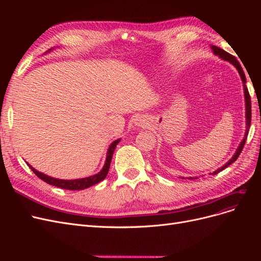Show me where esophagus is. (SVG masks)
<instances>
[{
    "label": "esophagus",
    "instance_id": "1",
    "mask_svg": "<svg viewBox=\"0 0 261 261\" xmlns=\"http://www.w3.org/2000/svg\"><path fill=\"white\" fill-rule=\"evenodd\" d=\"M140 124H141V123H139V124H138V125H140Z\"/></svg>",
    "mask_w": 261,
    "mask_h": 261
}]
</instances>
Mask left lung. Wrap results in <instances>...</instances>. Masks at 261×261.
Returning <instances> with one entry per match:
<instances>
[{
  "label": "left lung",
  "instance_id": "obj_1",
  "mask_svg": "<svg viewBox=\"0 0 261 261\" xmlns=\"http://www.w3.org/2000/svg\"><path fill=\"white\" fill-rule=\"evenodd\" d=\"M212 50H213V52H215V54H217V55H219L220 58H222L223 60H226V61H228V62H231L232 64L238 68V70H239V73H240V75H241V77H242V81H243V83H244V90H245V103H246V133H245V137H244V139H243V141L242 143L240 144V146H239V149L236 150V152H235V154L233 155V158L232 159L228 161L227 163H225L222 168H220L219 170H217V171H215L212 173V174H218L219 172H221V171H223L225 168H227L228 165L230 164H232L234 161H236V159H238L239 158V155L241 154V152H242V150H243V148H244V146H245V143H246V139H247V135H248V129H249V126H250V122H251V102H250V96H249V92H248V89L246 88V77H245V74H244V70H243V68H242V66H241V64H240V62L236 60V58L235 57H233L232 54H230V53H227L226 51H224V50H222V49H220L219 46H212ZM195 178H197V177H195ZM195 178H192V179H195Z\"/></svg>",
  "mask_w": 261,
  "mask_h": 261
}]
</instances>
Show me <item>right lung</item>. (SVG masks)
<instances>
[{"instance_id":"add662e5","label":"right lung","mask_w":261,"mask_h":261,"mask_svg":"<svg viewBox=\"0 0 261 261\" xmlns=\"http://www.w3.org/2000/svg\"><path fill=\"white\" fill-rule=\"evenodd\" d=\"M120 143V139H117L115 141H113V143L111 144V146H110L109 150H108V153H107V160H106V164L103 169L101 170V172H99L98 174L93 175V176H89V177H86V178H81V179H70V180H65V179H57V178H53V177H50L48 175H44L42 174V173L38 172L37 170H35L33 167L29 168L33 170V172L35 173V174L42 179L43 181H45V183H48L50 185H53V186H57L59 188H64V189H68V191H82V189H85V188H88L90 186H93L98 184L99 181L103 180L106 178V176L108 175L109 173V169H110V164H111V161H112V156H113V152H114V149L116 147V145Z\"/></svg>"}]
</instances>
